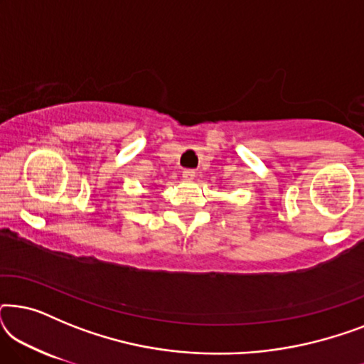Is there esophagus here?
<instances>
[{"instance_id": "1", "label": "esophagus", "mask_w": 364, "mask_h": 364, "mask_svg": "<svg viewBox=\"0 0 364 364\" xmlns=\"http://www.w3.org/2000/svg\"><path fill=\"white\" fill-rule=\"evenodd\" d=\"M182 178L183 181H193V178H196V171H192V168H186V171L182 172Z\"/></svg>"}]
</instances>
